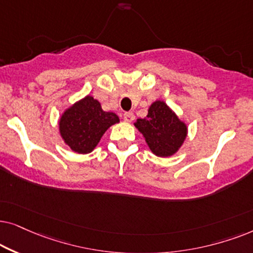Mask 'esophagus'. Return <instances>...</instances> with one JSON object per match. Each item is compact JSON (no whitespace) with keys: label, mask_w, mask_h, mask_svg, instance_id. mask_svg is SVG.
Returning <instances> with one entry per match:
<instances>
[{"label":"esophagus","mask_w":253,"mask_h":253,"mask_svg":"<svg viewBox=\"0 0 253 253\" xmlns=\"http://www.w3.org/2000/svg\"><path fill=\"white\" fill-rule=\"evenodd\" d=\"M134 118H135V116H134L133 112H125L124 114V120L127 121V123H132Z\"/></svg>","instance_id":"esophagus-1"}]
</instances>
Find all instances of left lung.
I'll return each mask as SVG.
<instances>
[{"instance_id": "left-lung-1", "label": "left lung", "mask_w": 253, "mask_h": 253, "mask_svg": "<svg viewBox=\"0 0 253 253\" xmlns=\"http://www.w3.org/2000/svg\"><path fill=\"white\" fill-rule=\"evenodd\" d=\"M135 127L142 133L150 150L160 157H168L179 149L186 137V125L169 109L157 100L148 110L144 119H137Z\"/></svg>"}]
</instances>
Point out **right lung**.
<instances>
[{"label":"right lung","instance_id":"1","mask_svg":"<svg viewBox=\"0 0 253 253\" xmlns=\"http://www.w3.org/2000/svg\"><path fill=\"white\" fill-rule=\"evenodd\" d=\"M117 123L119 118L116 113L105 112L98 100L86 96L62 114L60 133L70 149L87 154L95 149L106 129Z\"/></svg>","mask_w":253,"mask_h":253}]
</instances>
